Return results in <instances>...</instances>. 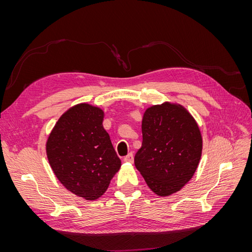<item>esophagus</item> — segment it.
<instances>
[{
	"mask_svg": "<svg viewBox=\"0 0 252 252\" xmlns=\"http://www.w3.org/2000/svg\"><path fill=\"white\" fill-rule=\"evenodd\" d=\"M124 162H128V163H133V155L129 154L124 158Z\"/></svg>",
	"mask_w": 252,
	"mask_h": 252,
	"instance_id": "34e87169",
	"label": "esophagus"
}]
</instances>
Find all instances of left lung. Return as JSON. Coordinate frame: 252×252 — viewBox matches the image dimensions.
<instances>
[{
	"instance_id": "1",
	"label": "left lung",
	"mask_w": 252,
	"mask_h": 252,
	"mask_svg": "<svg viewBox=\"0 0 252 252\" xmlns=\"http://www.w3.org/2000/svg\"><path fill=\"white\" fill-rule=\"evenodd\" d=\"M142 147L134 165L148 187L159 196L178 192L199 166L203 140L200 128L180 104L165 102L144 112Z\"/></svg>"
}]
</instances>
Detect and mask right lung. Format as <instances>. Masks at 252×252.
I'll return each instance as SVG.
<instances>
[{
  "instance_id": "right-lung-1",
  "label": "right lung",
  "mask_w": 252,
  "mask_h": 252,
  "mask_svg": "<svg viewBox=\"0 0 252 252\" xmlns=\"http://www.w3.org/2000/svg\"><path fill=\"white\" fill-rule=\"evenodd\" d=\"M103 120L101 108L75 105L61 116L46 143L47 158L58 180L88 201L104 194L121 167Z\"/></svg>"
}]
</instances>
